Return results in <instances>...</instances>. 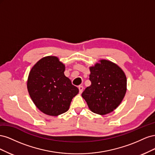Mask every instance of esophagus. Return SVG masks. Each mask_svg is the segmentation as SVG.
Returning <instances> with one entry per match:
<instances>
[{
  "mask_svg": "<svg viewBox=\"0 0 155 155\" xmlns=\"http://www.w3.org/2000/svg\"><path fill=\"white\" fill-rule=\"evenodd\" d=\"M78 88H79V94H81L83 92V86H79Z\"/></svg>",
  "mask_w": 155,
  "mask_h": 155,
  "instance_id": "obj_1",
  "label": "esophagus"
}]
</instances>
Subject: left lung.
<instances>
[{"label":"left lung","mask_w":155,"mask_h":155,"mask_svg":"<svg viewBox=\"0 0 155 155\" xmlns=\"http://www.w3.org/2000/svg\"><path fill=\"white\" fill-rule=\"evenodd\" d=\"M89 69L91 85L81 96L92 112L100 115L109 114L119 106L125 95V74L116 64L105 59L100 60Z\"/></svg>","instance_id":"obj_1"}]
</instances>
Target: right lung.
I'll use <instances>...</instances> for the list:
<instances>
[{
    "label": "right lung",
    "instance_id": "obj_1",
    "mask_svg": "<svg viewBox=\"0 0 155 155\" xmlns=\"http://www.w3.org/2000/svg\"><path fill=\"white\" fill-rule=\"evenodd\" d=\"M64 64L55 56L40 59L31 69L27 88L33 102L43 113L56 116L67 112L79 89L64 76Z\"/></svg>",
    "mask_w": 155,
    "mask_h": 155
}]
</instances>
